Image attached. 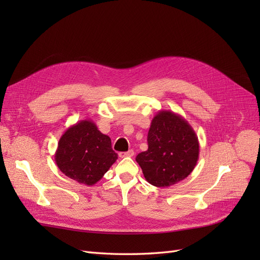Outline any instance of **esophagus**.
Listing matches in <instances>:
<instances>
[{
  "label": "esophagus",
  "mask_w": 260,
  "mask_h": 260,
  "mask_svg": "<svg viewBox=\"0 0 260 260\" xmlns=\"http://www.w3.org/2000/svg\"><path fill=\"white\" fill-rule=\"evenodd\" d=\"M133 155H135L133 149H129L128 152H120L119 153V157H121V158H123V157H132Z\"/></svg>",
  "instance_id": "1"
}]
</instances>
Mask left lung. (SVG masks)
<instances>
[{"instance_id":"8db88e82","label":"left lung","mask_w":260,"mask_h":260,"mask_svg":"<svg viewBox=\"0 0 260 260\" xmlns=\"http://www.w3.org/2000/svg\"><path fill=\"white\" fill-rule=\"evenodd\" d=\"M147 151L137 156L145 180L168 187L184 180L199 160L198 136L182 116L171 111L157 113L147 135Z\"/></svg>"}]
</instances>
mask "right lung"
<instances>
[{
	"label": "right lung",
	"instance_id": "obj_1",
	"mask_svg": "<svg viewBox=\"0 0 260 260\" xmlns=\"http://www.w3.org/2000/svg\"><path fill=\"white\" fill-rule=\"evenodd\" d=\"M111 138L90 119L78 121L58 141L55 162L59 170L78 183L93 185L117 160Z\"/></svg>",
	"mask_w": 260,
	"mask_h": 260
}]
</instances>
